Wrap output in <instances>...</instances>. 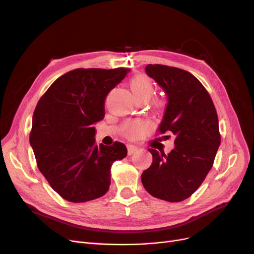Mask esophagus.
Wrapping results in <instances>:
<instances>
[{
	"instance_id": "34e87169",
	"label": "esophagus",
	"mask_w": 254,
	"mask_h": 254,
	"mask_svg": "<svg viewBox=\"0 0 254 254\" xmlns=\"http://www.w3.org/2000/svg\"><path fill=\"white\" fill-rule=\"evenodd\" d=\"M138 150H139V148L137 147V146H135V145H130V144H129V145H127V153H128L129 155L136 153Z\"/></svg>"
}]
</instances>
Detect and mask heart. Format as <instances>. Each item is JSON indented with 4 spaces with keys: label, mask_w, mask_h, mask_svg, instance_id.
I'll return each mask as SVG.
<instances>
[{
    "label": "heart",
    "mask_w": 254,
    "mask_h": 254,
    "mask_svg": "<svg viewBox=\"0 0 254 254\" xmlns=\"http://www.w3.org/2000/svg\"><path fill=\"white\" fill-rule=\"evenodd\" d=\"M129 88L134 96L140 101H147L151 98L152 93L154 91L153 84L151 80L144 75L135 76L130 79L129 81ZM156 105H161V102H155ZM148 127L146 124L141 122H132L129 123L126 127V135L129 138H138L144 132L147 130Z\"/></svg>",
    "instance_id": "obj_1"
}]
</instances>
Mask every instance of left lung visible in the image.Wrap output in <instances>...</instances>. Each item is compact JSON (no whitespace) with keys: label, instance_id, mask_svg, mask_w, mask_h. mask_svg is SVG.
Instances as JSON below:
<instances>
[{"label":"left lung","instance_id":"left-lung-1","mask_svg":"<svg viewBox=\"0 0 254 254\" xmlns=\"http://www.w3.org/2000/svg\"><path fill=\"white\" fill-rule=\"evenodd\" d=\"M145 71L168 98L158 131H172L176 138L168 154L148 149L152 164L141 180L152 196L181 202L199 188L214 163L220 145L217 112L206 88L190 72L164 64H148Z\"/></svg>","mask_w":254,"mask_h":254}]
</instances>
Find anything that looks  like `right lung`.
<instances>
[{
    "label": "right lung",
    "instance_id": "obj_1",
    "mask_svg": "<svg viewBox=\"0 0 254 254\" xmlns=\"http://www.w3.org/2000/svg\"><path fill=\"white\" fill-rule=\"evenodd\" d=\"M129 69H76L53 82L33 115L30 144L53 190L72 203L104 195L111 167L127 156L126 145H97L93 127L105 116V100Z\"/></svg>",
    "mask_w": 254,
    "mask_h": 254
}]
</instances>
